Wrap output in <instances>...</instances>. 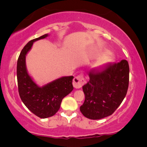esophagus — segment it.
Returning <instances> with one entry per match:
<instances>
[{
  "mask_svg": "<svg viewBox=\"0 0 147 147\" xmlns=\"http://www.w3.org/2000/svg\"><path fill=\"white\" fill-rule=\"evenodd\" d=\"M86 83L85 78L82 74L76 76L72 81V84L75 88H81Z\"/></svg>",
  "mask_w": 147,
  "mask_h": 147,
  "instance_id": "esophagus-1",
  "label": "esophagus"
}]
</instances>
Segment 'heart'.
Wrapping results in <instances>:
<instances>
[{
	"label": "heart",
	"mask_w": 147,
	"mask_h": 147,
	"mask_svg": "<svg viewBox=\"0 0 147 147\" xmlns=\"http://www.w3.org/2000/svg\"><path fill=\"white\" fill-rule=\"evenodd\" d=\"M109 61V57H104V58H102V59H100L98 62H97V64H96V65H97V66H99V65H102V64L106 63V62H108Z\"/></svg>",
	"instance_id": "heart-1"
}]
</instances>
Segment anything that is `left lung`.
Wrapping results in <instances>:
<instances>
[{
  "mask_svg": "<svg viewBox=\"0 0 147 147\" xmlns=\"http://www.w3.org/2000/svg\"><path fill=\"white\" fill-rule=\"evenodd\" d=\"M90 80L83 86L85 100L80 111L86 117L99 119L112 115L127 93L129 65L123 59L101 70H91Z\"/></svg>",
  "mask_w": 147,
  "mask_h": 147,
  "instance_id": "1",
  "label": "left lung"
}]
</instances>
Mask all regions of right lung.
Masks as SVG:
<instances>
[{
    "label": "right lung",
    "instance_id": "add662e5",
    "mask_svg": "<svg viewBox=\"0 0 147 147\" xmlns=\"http://www.w3.org/2000/svg\"><path fill=\"white\" fill-rule=\"evenodd\" d=\"M48 34L28 42L21 50L17 61L18 93L22 102L35 115L40 118L53 116L59 109L62 99L73 90L72 76L56 79L43 87H38L28 75L25 66V56L34 41L44 38Z\"/></svg>",
    "mask_w": 147,
    "mask_h": 147
}]
</instances>
